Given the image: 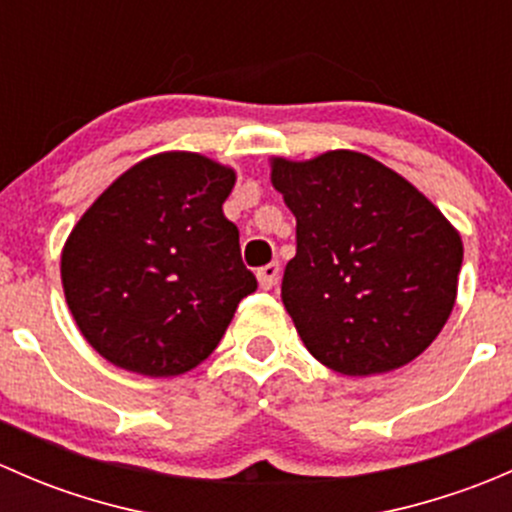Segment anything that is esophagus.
<instances>
[{"label":"esophagus","mask_w":512,"mask_h":512,"mask_svg":"<svg viewBox=\"0 0 512 512\" xmlns=\"http://www.w3.org/2000/svg\"><path fill=\"white\" fill-rule=\"evenodd\" d=\"M277 277H280V265H277V262H270V265H265V267H260V270H257V282H260L262 289L275 287Z\"/></svg>","instance_id":"34e87169"}]
</instances>
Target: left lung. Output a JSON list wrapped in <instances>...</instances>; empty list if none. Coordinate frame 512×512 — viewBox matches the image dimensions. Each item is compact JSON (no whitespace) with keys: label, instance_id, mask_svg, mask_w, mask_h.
I'll return each instance as SVG.
<instances>
[{"label":"left lung","instance_id":"8db88e82","mask_svg":"<svg viewBox=\"0 0 512 512\" xmlns=\"http://www.w3.org/2000/svg\"><path fill=\"white\" fill-rule=\"evenodd\" d=\"M272 185L297 218L282 302L309 354L347 376L416 359L456 304L463 242L441 210L354 151L275 158Z\"/></svg>","mask_w":512,"mask_h":512}]
</instances>
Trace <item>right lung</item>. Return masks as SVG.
<instances>
[{"mask_svg":"<svg viewBox=\"0 0 512 512\" xmlns=\"http://www.w3.org/2000/svg\"><path fill=\"white\" fill-rule=\"evenodd\" d=\"M235 173L160 153L113 180L61 252L66 304L103 359L178 376L208 359L257 280L223 215Z\"/></svg>","mask_w":512,"mask_h":512,"instance_id":"add662e5","label":"right lung"}]
</instances>
